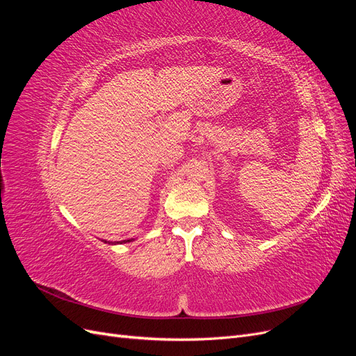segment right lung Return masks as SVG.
Listing matches in <instances>:
<instances>
[{
    "label": "right lung",
    "mask_w": 356,
    "mask_h": 356,
    "mask_svg": "<svg viewBox=\"0 0 356 356\" xmlns=\"http://www.w3.org/2000/svg\"><path fill=\"white\" fill-rule=\"evenodd\" d=\"M105 243L108 245H117V243H126V242H132V239H127V241H120V242H110V241H104Z\"/></svg>",
    "instance_id": "obj_1"
}]
</instances>
